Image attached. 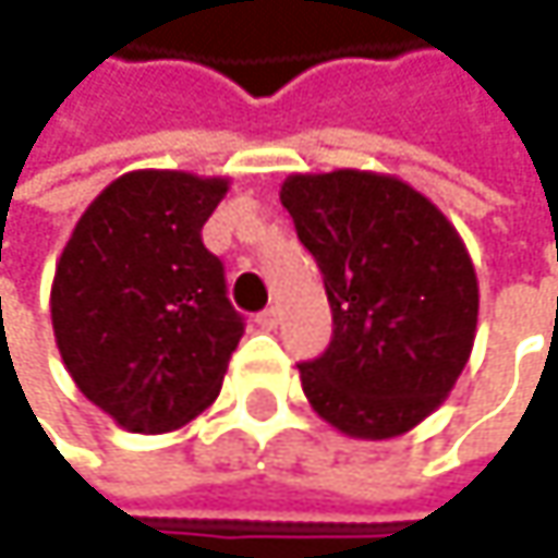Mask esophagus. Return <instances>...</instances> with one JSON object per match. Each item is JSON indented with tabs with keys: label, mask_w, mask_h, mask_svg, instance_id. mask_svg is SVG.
I'll return each mask as SVG.
<instances>
[{
	"label": "esophagus",
	"mask_w": 558,
	"mask_h": 558,
	"mask_svg": "<svg viewBox=\"0 0 558 558\" xmlns=\"http://www.w3.org/2000/svg\"><path fill=\"white\" fill-rule=\"evenodd\" d=\"M278 319H280L278 306H268V310H262V313L255 316V323H258L262 329H268V332H271V329H278Z\"/></svg>",
	"instance_id": "obj_1"
}]
</instances>
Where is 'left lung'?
I'll list each match as a JSON object with an SVG mask.
<instances>
[{
  "instance_id": "1",
  "label": "left lung",
  "mask_w": 558,
  "mask_h": 558,
  "mask_svg": "<svg viewBox=\"0 0 558 558\" xmlns=\"http://www.w3.org/2000/svg\"><path fill=\"white\" fill-rule=\"evenodd\" d=\"M280 203L332 310L329 349L300 362L306 400L355 439L413 429L449 397L475 342L478 278L456 226L372 170L290 173Z\"/></svg>"
}]
</instances>
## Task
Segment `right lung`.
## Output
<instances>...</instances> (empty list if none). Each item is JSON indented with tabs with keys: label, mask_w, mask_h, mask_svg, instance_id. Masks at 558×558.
I'll use <instances>...</instances> for the list:
<instances>
[{
	"label": "right lung",
	"mask_w": 558,
	"mask_h": 558,
	"mask_svg": "<svg viewBox=\"0 0 558 558\" xmlns=\"http://www.w3.org/2000/svg\"><path fill=\"white\" fill-rule=\"evenodd\" d=\"M226 177L132 170L80 216L51 287L60 359L129 433H170L222 388L245 332L203 226Z\"/></svg>",
	"instance_id": "right-lung-1"
}]
</instances>
